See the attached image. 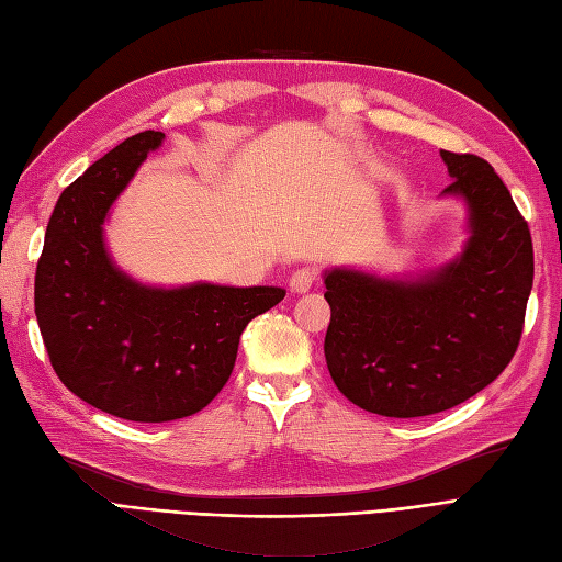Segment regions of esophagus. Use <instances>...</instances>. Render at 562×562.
Returning <instances> with one entry per match:
<instances>
[{"mask_svg":"<svg viewBox=\"0 0 562 562\" xmlns=\"http://www.w3.org/2000/svg\"><path fill=\"white\" fill-rule=\"evenodd\" d=\"M315 279H317L315 269H297V271H293V277L289 279V289H291V293H297V295L307 293L310 289H313Z\"/></svg>","mask_w":562,"mask_h":562,"instance_id":"obj_1","label":"esophagus"}]
</instances>
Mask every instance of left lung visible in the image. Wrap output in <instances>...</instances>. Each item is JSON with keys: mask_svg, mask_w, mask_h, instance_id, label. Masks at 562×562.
Listing matches in <instances>:
<instances>
[{"mask_svg": "<svg viewBox=\"0 0 562 562\" xmlns=\"http://www.w3.org/2000/svg\"><path fill=\"white\" fill-rule=\"evenodd\" d=\"M467 206L464 249L416 277L324 271L331 322L324 358L356 406L390 418L440 414L488 386L513 360L533 283L527 221L488 160L440 151Z\"/></svg>", "mask_w": 562, "mask_h": 562, "instance_id": "1", "label": "left lung"}]
</instances>
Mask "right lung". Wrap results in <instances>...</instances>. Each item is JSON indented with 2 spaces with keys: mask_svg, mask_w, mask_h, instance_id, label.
<instances>
[{
  "mask_svg": "<svg viewBox=\"0 0 562 562\" xmlns=\"http://www.w3.org/2000/svg\"><path fill=\"white\" fill-rule=\"evenodd\" d=\"M164 132H139L74 180L49 216L35 269V317L69 392L110 416H192L228 382L240 334L283 301L277 285H146L112 261L110 206Z\"/></svg>",
  "mask_w": 562,
  "mask_h": 562,
  "instance_id": "1",
  "label": "right lung"
}]
</instances>
